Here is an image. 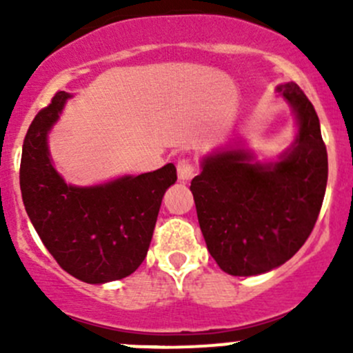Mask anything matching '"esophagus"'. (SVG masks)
Listing matches in <instances>:
<instances>
[{
  "label": "esophagus",
  "mask_w": 353,
  "mask_h": 353,
  "mask_svg": "<svg viewBox=\"0 0 353 353\" xmlns=\"http://www.w3.org/2000/svg\"><path fill=\"white\" fill-rule=\"evenodd\" d=\"M194 176V163L191 160L183 159L177 162V177L179 181H190Z\"/></svg>",
  "instance_id": "1"
}]
</instances>
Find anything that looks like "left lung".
<instances>
[{"mask_svg": "<svg viewBox=\"0 0 353 353\" xmlns=\"http://www.w3.org/2000/svg\"><path fill=\"white\" fill-rule=\"evenodd\" d=\"M276 92L297 119L294 145L276 162L244 148L201 160L191 181L199 229L216 265L234 276L261 275L288 261L311 236L328 181L319 117L297 83Z\"/></svg>", "mask_w": 353, "mask_h": 353, "instance_id": "8db88e82", "label": "left lung"}]
</instances>
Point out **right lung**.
Instances as JSON below:
<instances>
[{
  "instance_id": "obj_1",
  "label": "right lung",
  "mask_w": 353,
  "mask_h": 353,
  "mask_svg": "<svg viewBox=\"0 0 353 353\" xmlns=\"http://www.w3.org/2000/svg\"><path fill=\"white\" fill-rule=\"evenodd\" d=\"M71 95L58 92L23 140L20 190L27 215L52 258L87 283L131 275L143 263L160 203L177 181L174 163L97 186H71L52 165L48 134Z\"/></svg>"
}]
</instances>
